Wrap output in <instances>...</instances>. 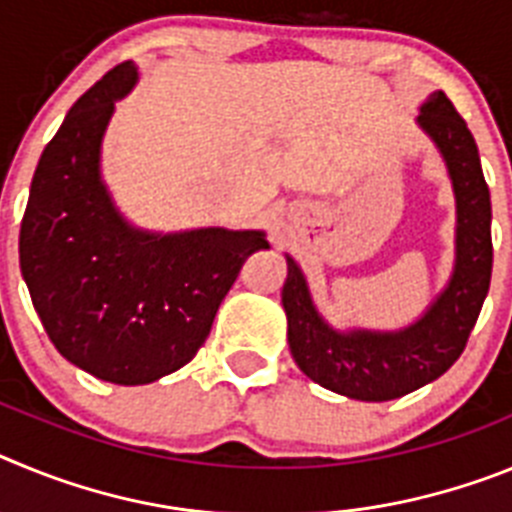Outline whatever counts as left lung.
Returning <instances> with one entry per match:
<instances>
[{"mask_svg":"<svg viewBox=\"0 0 512 512\" xmlns=\"http://www.w3.org/2000/svg\"><path fill=\"white\" fill-rule=\"evenodd\" d=\"M415 122L441 153L456 200L454 271L423 315L400 330L333 328L287 256L282 305L292 359L312 382L351 400H395L441 377L467 346L490 289L492 205L474 135L443 92L420 104Z\"/></svg>","mask_w":512,"mask_h":512,"instance_id":"8db88e82","label":"left lung"}]
</instances>
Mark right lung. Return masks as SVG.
Listing matches in <instances>:
<instances>
[{"mask_svg": "<svg viewBox=\"0 0 512 512\" xmlns=\"http://www.w3.org/2000/svg\"><path fill=\"white\" fill-rule=\"evenodd\" d=\"M138 81L125 61L81 94L45 146L20 228V269L58 354L112 384H148L194 359L264 230L151 233L117 210L102 138Z\"/></svg>", "mask_w": 512, "mask_h": 512, "instance_id": "obj_1", "label": "right lung"}]
</instances>
